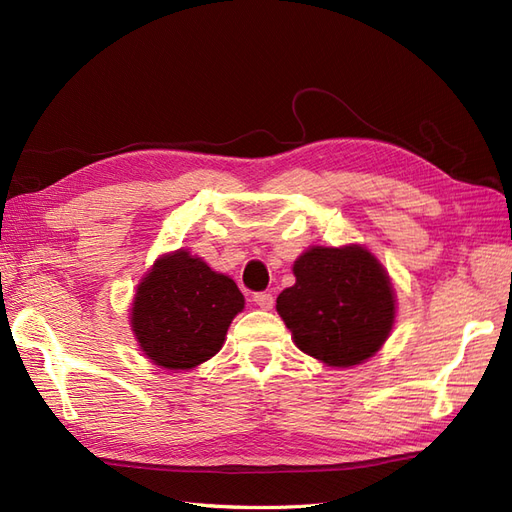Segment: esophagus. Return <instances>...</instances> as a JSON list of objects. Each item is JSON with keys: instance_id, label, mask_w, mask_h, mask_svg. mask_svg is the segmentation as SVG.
I'll return each mask as SVG.
<instances>
[{"instance_id": "34e87169", "label": "esophagus", "mask_w": 512, "mask_h": 512, "mask_svg": "<svg viewBox=\"0 0 512 512\" xmlns=\"http://www.w3.org/2000/svg\"><path fill=\"white\" fill-rule=\"evenodd\" d=\"M254 303L260 307V309H271L273 307V297L269 292H256L254 294Z\"/></svg>"}]
</instances>
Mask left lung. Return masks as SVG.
Wrapping results in <instances>:
<instances>
[{"instance_id":"left-lung-1","label":"left lung","mask_w":512,"mask_h":512,"mask_svg":"<svg viewBox=\"0 0 512 512\" xmlns=\"http://www.w3.org/2000/svg\"><path fill=\"white\" fill-rule=\"evenodd\" d=\"M294 286L277 297V314L297 348L329 367L371 359L389 339L397 303L391 277L363 245L305 250L292 265Z\"/></svg>"}]
</instances>
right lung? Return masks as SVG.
Instances as JSON below:
<instances>
[{
  "label": "right lung",
  "mask_w": 512,
  "mask_h": 512,
  "mask_svg": "<svg viewBox=\"0 0 512 512\" xmlns=\"http://www.w3.org/2000/svg\"><path fill=\"white\" fill-rule=\"evenodd\" d=\"M243 307V294L228 275L181 247L162 254L136 286L130 327L153 365L188 371L222 350Z\"/></svg>",
  "instance_id": "right-lung-1"
}]
</instances>
